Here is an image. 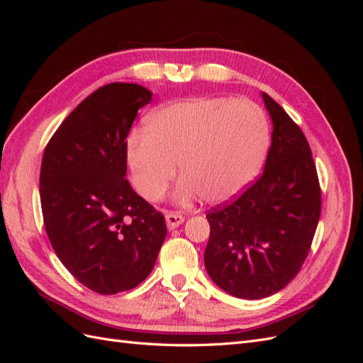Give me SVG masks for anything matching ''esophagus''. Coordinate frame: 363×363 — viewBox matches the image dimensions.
I'll use <instances>...</instances> for the list:
<instances>
[{
    "instance_id": "esophagus-1",
    "label": "esophagus",
    "mask_w": 363,
    "mask_h": 363,
    "mask_svg": "<svg viewBox=\"0 0 363 363\" xmlns=\"http://www.w3.org/2000/svg\"><path fill=\"white\" fill-rule=\"evenodd\" d=\"M164 219H167V225L169 230L177 228L180 224L184 223V218L180 213H174V212L164 213Z\"/></svg>"
}]
</instances>
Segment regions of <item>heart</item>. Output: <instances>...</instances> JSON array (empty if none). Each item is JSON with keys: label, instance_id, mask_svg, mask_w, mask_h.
<instances>
[{"label": "heart", "instance_id": "heart-1", "mask_svg": "<svg viewBox=\"0 0 363 363\" xmlns=\"http://www.w3.org/2000/svg\"><path fill=\"white\" fill-rule=\"evenodd\" d=\"M268 121L247 98L195 96L160 107L145 131L127 140V164L136 191L156 201L175 171L183 175L174 192L180 203L201 199L221 204L255 179L268 148Z\"/></svg>", "mask_w": 363, "mask_h": 363}]
</instances>
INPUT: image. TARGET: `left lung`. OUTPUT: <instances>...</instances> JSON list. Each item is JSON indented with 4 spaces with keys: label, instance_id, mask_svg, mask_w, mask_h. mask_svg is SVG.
<instances>
[{
    "label": "left lung",
    "instance_id": "1",
    "mask_svg": "<svg viewBox=\"0 0 363 363\" xmlns=\"http://www.w3.org/2000/svg\"><path fill=\"white\" fill-rule=\"evenodd\" d=\"M262 98L272 121L265 169L239 199L206 215L207 274L245 300L276 294L298 274L321 215L309 142L280 104L265 92Z\"/></svg>",
    "mask_w": 363,
    "mask_h": 363
}]
</instances>
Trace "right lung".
<instances>
[{"label": "right lung", "mask_w": 363, "mask_h": 363, "mask_svg": "<svg viewBox=\"0 0 363 363\" xmlns=\"http://www.w3.org/2000/svg\"><path fill=\"white\" fill-rule=\"evenodd\" d=\"M152 92L111 83L83 100L43 151L39 194L52 250L86 288L112 295L136 288L167 238L164 218L127 174V136Z\"/></svg>", "instance_id": "1"}]
</instances>
